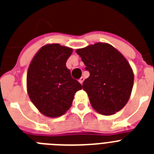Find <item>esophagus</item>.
<instances>
[{"label":"esophagus","instance_id":"1","mask_svg":"<svg viewBox=\"0 0 154 154\" xmlns=\"http://www.w3.org/2000/svg\"><path fill=\"white\" fill-rule=\"evenodd\" d=\"M83 81H84V78H83V77H81V78L79 79V82L81 84L83 83Z\"/></svg>","mask_w":154,"mask_h":154}]
</instances>
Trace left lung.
<instances>
[{
  "instance_id": "8db88e82",
  "label": "left lung",
  "mask_w": 154,
  "mask_h": 154,
  "mask_svg": "<svg viewBox=\"0 0 154 154\" xmlns=\"http://www.w3.org/2000/svg\"><path fill=\"white\" fill-rule=\"evenodd\" d=\"M76 53L90 73L82 88L92 108L105 116L122 109L130 99L134 81L133 69L126 58L113 46L103 42L79 48Z\"/></svg>"
}]
</instances>
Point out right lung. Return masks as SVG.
I'll list each match as a JSON object with an SVG mask.
<instances>
[{"instance_id": "obj_1", "label": "right lung", "mask_w": 154, "mask_h": 154, "mask_svg": "<svg viewBox=\"0 0 154 154\" xmlns=\"http://www.w3.org/2000/svg\"><path fill=\"white\" fill-rule=\"evenodd\" d=\"M73 50L59 44L42 46L32 58L27 73V91L32 103L48 117L67 112L77 91L82 89L71 76L66 62Z\"/></svg>"}]
</instances>
